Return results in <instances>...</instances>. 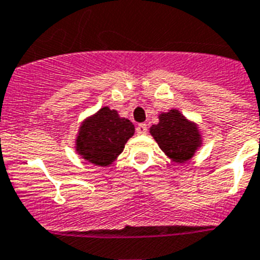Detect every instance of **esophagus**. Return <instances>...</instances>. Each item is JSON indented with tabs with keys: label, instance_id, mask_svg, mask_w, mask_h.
Instances as JSON below:
<instances>
[{
	"label": "esophagus",
	"instance_id": "obj_1",
	"mask_svg": "<svg viewBox=\"0 0 260 260\" xmlns=\"http://www.w3.org/2000/svg\"><path fill=\"white\" fill-rule=\"evenodd\" d=\"M146 133H147V125H146V123H139V125L137 126V134L145 135Z\"/></svg>",
	"mask_w": 260,
	"mask_h": 260
}]
</instances>
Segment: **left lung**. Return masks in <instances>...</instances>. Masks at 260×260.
I'll return each instance as SVG.
<instances>
[{
	"label": "left lung",
	"mask_w": 260,
	"mask_h": 260,
	"mask_svg": "<svg viewBox=\"0 0 260 260\" xmlns=\"http://www.w3.org/2000/svg\"><path fill=\"white\" fill-rule=\"evenodd\" d=\"M150 133L174 162L183 164L191 159L201 146V135L194 123L188 122L178 110L159 115V123L150 127Z\"/></svg>",
	"instance_id": "1"
}]
</instances>
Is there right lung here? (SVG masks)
Listing matches in <instances>:
<instances>
[{
	"instance_id": "1",
	"label": "right lung",
	"mask_w": 260,
	"mask_h": 260,
	"mask_svg": "<svg viewBox=\"0 0 260 260\" xmlns=\"http://www.w3.org/2000/svg\"><path fill=\"white\" fill-rule=\"evenodd\" d=\"M134 130L128 119L119 117L115 110L102 107L79 128L77 151L91 164L109 166L123 151Z\"/></svg>"
}]
</instances>
